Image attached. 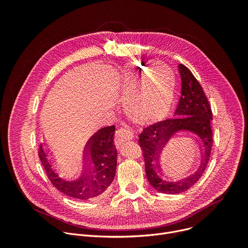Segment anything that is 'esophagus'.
<instances>
[{
  "label": "esophagus",
  "mask_w": 248,
  "mask_h": 248,
  "mask_svg": "<svg viewBox=\"0 0 248 248\" xmlns=\"http://www.w3.org/2000/svg\"><path fill=\"white\" fill-rule=\"evenodd\" d=\"M134 136V133L129 128H119L115 133V144L117 147H120L124 142L131 140Z\"/></svg>",
  "instance_id": "obj_1"
}]
</instances>
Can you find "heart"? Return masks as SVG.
<instances>
[{
	"mask_svg": "<svg viewBox=\"0 0 248 248\" xmlns=\"http://www.w3.org/2000/svg\"><path fill=\"white\" fill-rule=\"evenodd\" d=\"M175 78L171 70L162 64L127 68L123 74V97L125 113L139 124L162 119L173 101Z\"/></svg>",
	"mask_w": 248,
	"mask_h": 248,
	"instance_id": "b5f03b06",
	"label": "heart"
}]
</instances>
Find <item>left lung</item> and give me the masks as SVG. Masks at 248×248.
Masks as SVG:
<instances>
[{"mask_svg": "<svg viewBox=\"0 0 248 248\" xmlns=\"http://www.w3.org/2000/svg\"><path fill=\"white\" fill-rule=\"evenodd\" d=\"M182 93L174 118L157 122L143 128L139 134L145 171L149 184L157 191L166 194L182 193L192 187L205 171L210 155L212 136V111L203 89L190 70L179 64ZM186 133L200 144L202 161L199 168L189 175L181 176L179 171L165 157V148L178 135Z\"/></svg>", "mask_w": 248, "mask_h": 248, "instance_id": "1", "label": "left lung"}]
</instances>
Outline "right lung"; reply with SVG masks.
<instances>
[{
	"label": "right lung",
	"instance_id": "right-lung-1",
	"mask_svg": "<svg viewBox=\"0 0 248 248\" xmlns=\"http://www.w3.org/2000/svg\"><path fill=\"white\" fill-rule=\"evenodd\" d=\"M115 125L94 133L83 149L78 170L67 172L50 157L46 145L39 146V158L52 185L61 192L78 200H92L102 195L113 183L117 169V149L114 144Z\"/></svg>",
	"mask_w": 248,
	"mask_h": 248
}]
</instances>
